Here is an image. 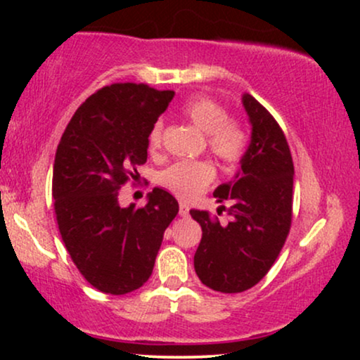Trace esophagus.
Segmentation results:
<instances>
[{
	"label": "esophagus",
	"mask_w": 360,
	"mask_h": 360,
	"mask_svg": "<svg viewBox=\"0 0 360 360\" xmlns=\"http://www.w3.org/2000/svg\"><path fill=\"white\" fill-rule=\"evenodd\" d=\"M179 214L181 217H188L189 214V206L186 203H179Z\"/></svg>",
	"instance_id": "34e87169"
}]
</instances>
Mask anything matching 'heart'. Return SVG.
Instances as JSON below:
<instances>
[{
  "label": "heart",
  "mask_w": 360,
  "mask_h": 360,
  "mask_svg": "<svg viewBox=\"0 0 360 360\" xmlns=\"http://www.w3.org/2000/svg\"><path fill=\"white\" fill-rule=\"evenodd\" d=\"M183 115L198 130L208 135V147L214 155L226 162H233L245 148V134L242 127L229 115L223 106L210 98H193L183 106ZM162 142V123L157 122L148 134V147L152 150ZM214 179V169L208 162H177L162 174V184L176 196L191 200L203 193Z\"/></svg>",
  "instance_id": "obj_1"
}]
</instances>
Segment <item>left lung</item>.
I'll use <instances>...</instances> for the list:
<instances>
[{
  "label": "left lung",
  "instance_id": "obj_1",
  "mask_svg": "<svg viewBox=\"0 0 360 360\" xmlns=\"http://www.w3.org/2000/svg\"><path fill=\"white\" fill-rule=\"evenodd\" d=\"M242 106L250 123V143L233 179L214 189L218 203L229 201L232 220L213 221L191 210L203 235L194 254V271L205 286L242 292L259 283L286 242L292 210V166L278 122L249 93Z\"/></svg>",
  "mask_w": 360,
  "mask_h": 360
}]
</instances>
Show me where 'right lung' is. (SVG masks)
I'll return each instance as SVG.
<instances>
[{
    "instance_id": "obj_1",
    "label": "right lung",
    "mask_w": 360,
    "mask_h": 360,
    "mask_svg": "<svg viewBox=\"0 0 360 360\" xmlns=\"http://www.w3.org/2000/svg\"><path fill=\"white\" fill-rule=\"evenodd\" d=\"M172 98L174 91L147 84L106 86L77 108L57 147L52 196L62 240L84 279L108 295L147 283L179 212L162 188L147 194L143 208L118 201L120 186L147 162L148 134Z\"/></svg>"
}]
</instances>
